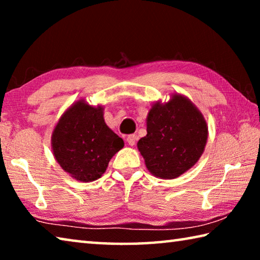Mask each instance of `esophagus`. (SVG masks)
<instances>
[{
	"mask_svg": "<svg viewBox=\"0 0 260 260\" xmlns=\"http://www.w3.org/2000/svg\"><path fill=\"white\" fill-rule=\"evenodd\" d=\"M136 140H138V136H136V135H134V134H132V135H128V136H127V139H126V141H127V143H128L131 147H133V146H134V144H135V142H136Z\"/></svg>",
	"mask_w": 260,
	"mask_h": 260,
	"instance_id": "esophagus-1",
	"label": "esophagus"
}]
</instances>
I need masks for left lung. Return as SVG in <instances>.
Returning <instances> with one entry per match:
<instances>
[{"mask_svg": "<svg viewBox=\"0 0 260 260\" xmlns=\"http://www.w3.org/2000/svg\"><path fill=\"white\" fill-rule=\"evenodd\" d=\"M208 124L187 96L174 93L167 102L151 105L147 135L138 149L149 172L159 179H175L196 164L208 142Z\"/></svg>", "mask_w": 260, "mask_h": 260, "instance_id": "obj_1", "label": "left lung"}]
</instances>
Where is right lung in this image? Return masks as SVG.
Returning a JSON list of instances; mask_svg holds the SVG:
<instances>
[{"label": "right lung", "instance_id": "right-lung-1", "mask_svg": "<svg viewBox=\"0 0 260 260\" xmlns=\"http://www.w3.org/2000/svg\"><path fill=\"white\" fill-rule=\"evenodd\" d=\"M103 105L81 99L65 110L51 134L56 161L70 177L91 182L102 177L124 141L104 121Z\"/></svg>", "mask_w": 260, "mask_h": 260}]
</instances>
